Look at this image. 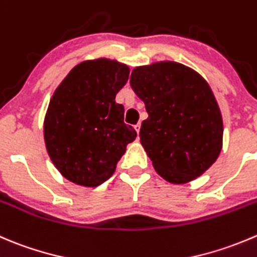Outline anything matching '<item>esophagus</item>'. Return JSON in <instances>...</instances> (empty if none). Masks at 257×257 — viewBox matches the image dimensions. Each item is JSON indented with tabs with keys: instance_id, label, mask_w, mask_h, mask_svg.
Listing matches in <instances>:
<instances>
[{
	"instance_id": "esophagus-1",
	"label": "esophagus",
	"mask_w": 257,
	"mask_h": 257,
	"mask_svg": "<svg viewBox=\"0 0 257 257\" xmlns=\"http://www.w3.org/2000/svg\"><path fill=\"white\" fill-rule=\"evenodd\" d=\"M134 129H136V131H137V133L139 134V131H141V123L136 124V125H134Z\"/></svg>"
}]
</instances>
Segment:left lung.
Returning <instances> with one entry per match:
<instances>
[{"label": "left lung", "mask_w": 257, "mask_h": 257, "mask_svg": "<svg viewBox=\"0 0 257 257\" xmlns=\"http://www.w3.org/2000/svg\"><path fill=\"white\" fill-rule=\"evenodd\" d=\"M131 86L146 104L142 146L158 174L172 183L201 176L222 147V116L212 90L195 70L178 62L139 66Z\"/></svg>", "instance_id": "1"}]
</instances>
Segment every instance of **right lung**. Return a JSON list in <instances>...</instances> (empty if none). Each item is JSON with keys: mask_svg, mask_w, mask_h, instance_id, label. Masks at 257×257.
<instances>
[{"mask_svg": "<svg viewBox=\"0 0 257 257\" xmlns=\"http://www.w3.org/2000/svg\"><path fill=\"white\" fill-rule=\"evenodd\" d=\"M129 68L106 59L76 65L55 91L44 124L47 153L69 181L96 187L111 177L137 132L115 95Z\"/></svg>", "mask_w": 257, "mask_h": 257, "instance_id": "1", "label": "right lung"}]
</instances>
